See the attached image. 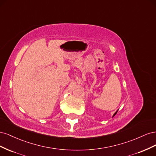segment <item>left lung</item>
Wrapping results in <instances>:
<instances>
[{
  "label": "left lung",
  "instance_id": "1",
  "mask_svg": "<svg viewBox=\"0 0 156 156\" xmlns=\"http://www.w3.org/2000/svg\"><path fill=\"white\" fill-rule=\"evenodd\" d=\"M117 112H118V111H116V112L115 113V114H114V115H113V116H115V115H116V113H117Z\"/></svg>",
  "mask_w": 156,
  "mask_h": 156
}]
</instances>
